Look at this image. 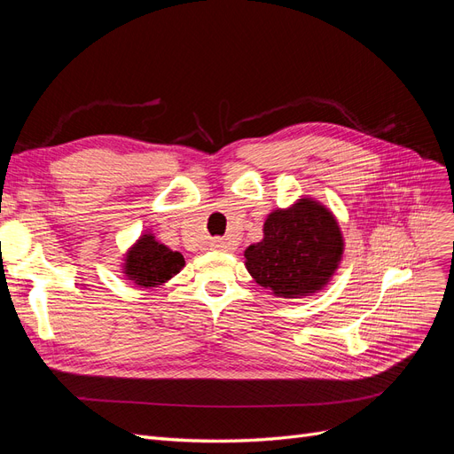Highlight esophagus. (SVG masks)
<instances>
[{
	"label": "esophagus",
	"mask_w": 454,
	"mask_h": 454,
	"mask_svg": "<svg viewBox=\"0 0 454 454\" xmlns=\"http://www.w3.org/2000/svg\"><path fill=\"white\" fill-rule=\"evenodd\" d=\"M210 248L212 250H227V242L223 239H214L210 242Z\"/></svg>",
	"instance_id": "esophagus-1"
}]
</instances>
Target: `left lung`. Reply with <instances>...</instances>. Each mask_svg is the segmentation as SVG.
<instances>
[{
    "label": "left lung",
    "mask_w": 454,
    "mask_h": 454,
    "mask_svg": "<svg viewBox=\"0 0 454 454\" xmlns=\"http://www.w3.org/2000/svg\"><path fill=\"white\" fill-rule=\"evenodd\" d=\"M265 237L244 252L246 269L278 297L314 294L327 284L342 255V237L333 214L303 199L287 210H274Z\"/></svg>",
    "instance_id": "left-lung-1"
}]
</instances>
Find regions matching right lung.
Returning <instances> with one entry per match:
<instances>
[{
	"instance_id": "right-lung-1",
	"label": "right lung",
	"mask_w": 454,
	"mask_h": 454,
	"mask_svg": "<svg viewBox=\"0 0 454 454\" xmlns=\"http://www.w3.org/2000/svg\"><path fill=\"white\" fill-rule=\"evenodd\" d=\"M125 261L127 277L144 287H155L170 280L185 265L180 252H172L151 235H144L136 242Z\"/></svg>"
}]
</instances>
